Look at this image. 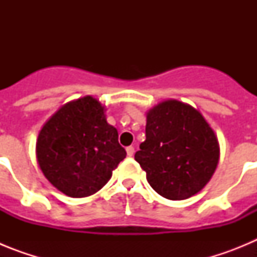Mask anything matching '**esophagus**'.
Instances as JSON below:
<instances>
[{
	"mask_svg": "<svg viewBox=\"0 0 257 257\" xmlns=\"http://www.w3.org/2000/svg\"><path fill=\"white\" fill-rule=\"evenodd\" d=\"M126 152H127V156L133 157L134 153H135V148H134V147H127Z\"/></svg>",
	"mask_w": 257,
	"mask_h": 257,
	"instance_id": "esophagus-1",
	"label": "esophagus"
}]
</instances>
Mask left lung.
<instances>
[{"label": "left lung", "mask_w": 257, "mask_h": 257, "mask_svg": "<svg viewBox=\"0 0 257 257\" xmlns=\"http://www.w3.org/2000/svg\"><path fill=\"white\" fill-rule=\"evenodd\" d=\"M217 138L203 115L178 100H166L147 114L145 142L135 160L160 196L180 201L194 196L219 163Z\"/></svg>", "instance_id": "1"}]
</instances>
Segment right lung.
<instances>
[{
    "mask_svg": "<svg viewBox=\"0 0 257 257\" xmlns=\"http://www.w3.org/2000/svg\"><path fill=\"white\" fill-rule=\"evenodd\" d=\"M36 153L45 178L73 198L100 190L126 157L117 128L92 96L69 101L51 115L38 134Z\"/></svg>",
    "mask_w": 257,
    "mask_h": 257,
    "instance_id": "1",
    "label": "right lung"
}]
</instances>
